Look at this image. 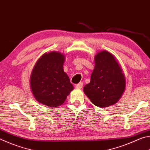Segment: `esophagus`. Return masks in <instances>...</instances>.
<instances>
[{"label":"esophagus","instance_id":"obj_1","mask_svg":"<svg viewBox=\"0 0 150 150\" xmlns=\"http://www.w3.org/2000/svg\"><path fill=\"white\" fill-rule=\"evenodd\" d=\"M83 83L80 82L79 83H78L77 85H76L75 87H76V88H81L83 87Z\"/></svg>","mask_w":150,"mask_h":150}]
</instances>
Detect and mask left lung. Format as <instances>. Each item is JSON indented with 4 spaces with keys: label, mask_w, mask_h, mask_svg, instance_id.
Segmentation results:
<instances>
[{
    "label": "left lung",
    "mask_w": 150,
    "mask_h": 150,
    "mask_svg": "<svg viewBox=\"0 0 150 150\" xmlns=\"http://www.w3.org/2000/svg\"><path fill=\"white\" fill-rule=\"evenodd\" d=\"M95 63L91 82L83 91L95 106L108 107L117 103L122 95L126 87L125 76L115 57L107 51L98 53Z\"/></svg>",
    "instance_id": "obj_1"
}]
</instances>
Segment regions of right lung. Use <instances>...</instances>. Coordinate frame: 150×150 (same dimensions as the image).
I'll return each instance as SVG.
<instances>
[{"instance_id":"obj_1","label":"right lung","mask_w":150,"mask_h":150,"mask_svg":"<svg viewBox=\"0 0 150 150\" xmlns=\"http://www.w3.org/2000/svg\"><path fill=\"white\" fill-rule=\"evenodd\" d=\"M65 55L62 53H45L34 65L30 76V87L38 102L48 106L64 103L73 90L69 78L63 71Z\"/></svg>"}]
</instances>
